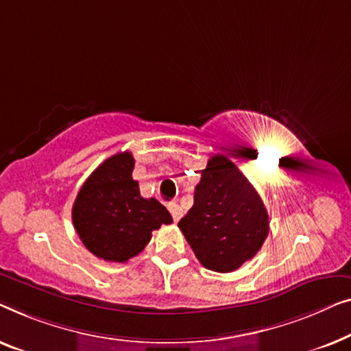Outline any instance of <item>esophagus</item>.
Returning <instances> with one entry per match:
<instances>
[{
    "mask_svg": "<svg viewBox=\"0 0 351 351\" xmlns=\"http://www.w3.org/2000/svg\"><path fill=\"white\" fill-rule=\"evenodd\" d=\"M169 210H170L171 216H173V221H176V223H178V221H180L181 216H182L181 206L178 204H169Z\"/></svg>",
    "mask_w": 351,
    "mask_h": 351,
    "instance_id": "esophagus-1",
    "label": "esophagus"
}]
</instances>
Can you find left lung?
<instances>
[{"label": "left lung", "instance_id": "8db88e82", "mask_svg": "<svg viewBox=\"0 0 351 351\" xmlns=\"http://www.w3.org/2000/svg\"><path fill=\"white\" fill-rule=\"evenodd\" d=\"M194 205L178 227L195 258L213 272H234L253 259L269 235L264 202L226 156H213L200 171Z\"/></svg>", "mask_w": 351, "mask_h": 351}]
</instances>
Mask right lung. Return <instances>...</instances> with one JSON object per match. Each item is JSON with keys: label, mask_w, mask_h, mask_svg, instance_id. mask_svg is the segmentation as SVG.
Segmentation results:
<instances>
[{"label": "right lung", "mask_w": 351, "mask_h": 351, "mask_svg": "<svg viewBox=\"0 0 351 351\" xmlns=\"http://www.w3.org/2000/svg\"><path fill=\"white\" fill-rule=\"evenodd\" d=\"M133 165L132 152L111 156L87 178L73 205V226L84 246L110 263H127L145 250L152 230L173 223L160 202L141 197Z\"/></svg>", "instance_id": "1"}]
</instances>
